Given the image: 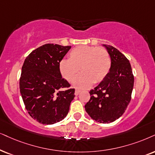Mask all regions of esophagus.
<instances>
[{
	"label": "esophagus",
	"mask_w": 155,
	"mask_h": 155,
	"mask_svg": "<svg viewBox=\"0 0 155 155\" xmlns=\"http://www.w3.org/2000/svg\"><path fill=\"white\" fill-rule=\"evenodd\" d=\"M80 93H81V91H79V90H76V91H75V95L76 96L79 95Z\"/></svg>",
	"instance_id": "34e87169"
}]
</instances>
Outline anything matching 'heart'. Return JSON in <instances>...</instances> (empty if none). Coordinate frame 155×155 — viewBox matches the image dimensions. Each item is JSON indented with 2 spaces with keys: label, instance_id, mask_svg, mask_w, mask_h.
I'll return each instance as SVG.
<instances>
[{
  "label": "heart",
  "instance_id": "obj_1",
  "mask_svg": "<svg viewBox=\"0 0 155 155\" xmlns=\"http://www.w3.org/2000/svg\"><path fill=\"white\" fill-rule=\"evenodd\" d=\"M111 66L108 51L96 46H79L68 54V59H62L58 64L60 73L67 81L72 82L81 70L83 72L76 78L74 86L86 89L92 84L100 83L107 77Z\"/></svg>",
  "mask_w": 155,
  "mask_h": 155
}]
</instances>
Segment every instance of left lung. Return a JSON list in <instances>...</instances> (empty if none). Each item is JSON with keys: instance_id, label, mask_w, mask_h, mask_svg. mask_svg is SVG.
<instances>
[{"instance_id": "8db88e82", "label": "left lung", "mask_w": 155, "mask_h": 155, "mask_svg": "<svg viewBox=\"0 0 155 155\" xmlns=\"http://www.w3.org/2000/svg\"><path fill=\"white\" fill-rule=\"evenodd\" d=\"M111 61L110 71L97 87L89 91L85 110L98 122L111 123L122 116L130 102L134 76L129 60L118 49L103 44Z\"/></svg>"}]
</instances>
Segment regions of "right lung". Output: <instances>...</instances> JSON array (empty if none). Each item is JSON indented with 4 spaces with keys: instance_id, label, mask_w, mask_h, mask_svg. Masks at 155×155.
Listing matches in <instances>:
<instances>
[{
    "instance_id": "obj_1",
    "label": "right lung",
    "mask_w": 155,
    "mask_h": 155,
    "mask_svg": "<svg viewBox=\"0 0 155 155\" xmlns=\"http://www.w3.org/2000/svg\"><path fill=\"white\" fill-rule=\"evenodd\" d=\"M71 46L47 44L33 51L22 66L20 91L29 115L43 124L61 121L69 111L74 89L62 78L58 64Z\"/></svg>"
}]
</instances>
